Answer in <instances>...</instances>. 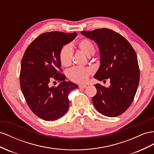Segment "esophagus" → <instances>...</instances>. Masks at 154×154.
Masks as SVG:
<instances>
[{
	"label": "esophagus",
	"instance_id": "obj_1",
	"mask_svg": "<svg viewBox=\"0 0 154 154\" xmlns=\"http://www.w3.org/2000/svg\"><path fill=\"white\" fill-rule=\"evenodd\" d=\"M79 87L80 88L85 89V88H86L87 87V86L85 85H79Z\"/></svg>",
	"mask_w": 154,
	"mask_h": 154
}]
</instances>
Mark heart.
Segmentation results:
<instances>
[{
	"label": "heart",
	"instance_id": "1",
	"mask_svg": "<svg viewBox=\"0 0 154 154\" xmlns=\"http://www.w3.org/2000/svg\"><path fill=\"white\" fill-rule=\"evenodd\" d=\"M77 48L88 57L95 54V46L94 44L88 38H82L77 44ZM73 51L68 46H63L59 52V60L63 66H68L72 63ZM91 73V70L88 68L74 67L69 69L67 75L70 80L77 83L85 82Z\"/></svg>",
	"mask_w": 154,
	"mask_h": 154
}]
</instances>
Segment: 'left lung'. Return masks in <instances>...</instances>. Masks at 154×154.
<instances>
[{"label":"left lung","instance_id":"obj_1","mask_svg":"<svg viewBox=\"0 0 154 154\" xmlns=\"http://www.w3.org/2000/svg\"><path fill=\"white\" fill-rule=\"evenodd\" d=\"M81 33L94 40L99 48L100 65L94 77L100 81L110 80L108 88L94 85L97 89L92 98L94 106L105 116H120L132 103L139 85L140 73L136 53L125 37L112 29L100 28Z\"/></svg>","mask_w":154,"mask_h":154}]
</instances>
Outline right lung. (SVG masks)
<instances>
[{"mask_svg":"<svg viewBox=\"0 0 154 154\" xmlns=\"http://www.w3.org/2000/svg\"><path fill=\"white\" fill-rule=\"evenodd\" d=\"M77 33L51 32L42 33L26 50L21 61L20 85L29 108L45 121H55L63 116L69 108L68 95L78 86L65 81L60 71L59 52L73 41ZM61 81L57 87L51 81Z\"/></svg>","mask_w":154,"mask_h":154,"instance_id":"obj_1","label":"right lung"}]
</instances>
